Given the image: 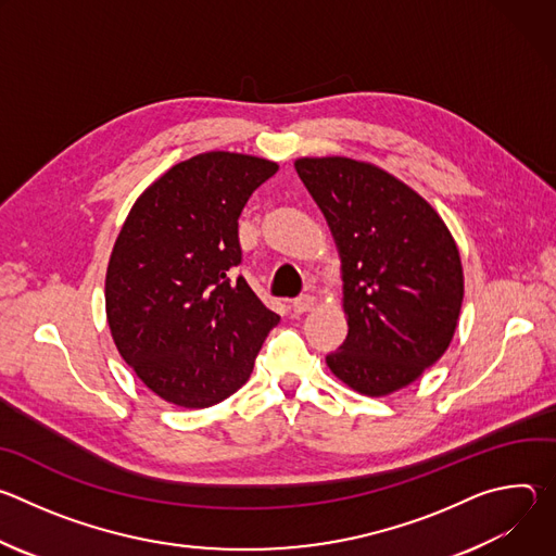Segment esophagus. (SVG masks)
<instances>
[{
  "mask_svg": "<svg viewBox=\"0 0 556 556\" xmlns=\"http://www.w3.org/2000/svg\"><path fill=\"white\" fill-rule=\"evenodd\" d=\"M314 303H316V299H314L312 294H301V296H296V299L292 301V309H294L296 314H301V312L312 309Z\"/></svg>",
  "mask_w": 556,
  "mask_h": 556,
  "instance_id": "34e87169",
  "label": "esophagus"
}]
</instances>
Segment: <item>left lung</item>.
Masks as SVG:
<instances>
[{
    "instance_id": "1",
    "label": "left lung",
    "mask_w": 556,
    "mask_h": 556,
    "mask_svg": "<svg viewBox=\"0 0 556 556\" xmlns=\"http://www.w3.org/2000/svg\"><path fill=\"white\" fill-rule=\"evenodd\" d=\"M294 169L341 255L350 332L328 367L367 395L414 382L446 352L462 307V262L446 224L374 165L337 155L301 157Z\"/></svg>"
}]
</instances>
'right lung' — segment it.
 I'll list each match as a JSON object with an SVG mask.
<instances>
[{"mask_svg": "<svg viewBox=\"0 0 556 556\" xmlns=\"http://www.w3.org/2000/svg\"><path fill=\"white\" fill-rule=\"evenodd\" d=\"M264 157L208 151L157 178L131 206L105 277L114 343L163 401L204 409L240 389L279 324L247 279L240 215L277 174Z\"/></svg>", "mask_w": 556, "mask_h": 556, "instance_id": "1", "label": "right lung"}]
</instances>
